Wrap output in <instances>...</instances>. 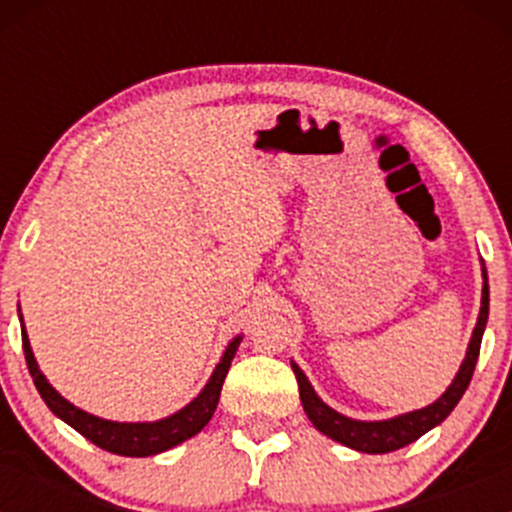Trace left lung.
<instances>
[{"label": "left lung", "instance_id": "left-lung-1", "mask_svg": "<svg viewBox=\"0 0 512 512\" xmlns=\"http://www.w3.org/2000/svg\"><path fill=\"white\" fill-rule=\"evenodd\" d=\"M480 265H483V262H480ZM480 270H483V294H480L478 322L471 334V342H468L466 359H463L458 374L453 376L451 386H448L433 404L423 406V409L409 411V414L384 418V421H359V418H349L339 414V411H334L332 406L324 404L317 396V391H314V386L309 384L307 376H304V371L292 361V371L294 376H297L299 384V399H302L304 414L309 416L314 428L322 431L324 436L332 438V441L342 443V446L347 448H354V451L359 453H391L418 441L423 433H428L431 428H436L438 423L446 421L448 414H451V411L456 409L458 401H461V396L466 394L468 384H471L473 369H476V361L480 354V339H483L485 324H488V272H485V265L480 267Z\"/></svg>", "mask_w": 512, "mask_h": 512}]
</instances>
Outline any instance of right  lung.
<instances>
[{"label": "right lung", "mask_w": 512, "mask_h": 512, "mask_svg": "<svg viewBox=\"0 0 512 512\" xmlns=\"http://www.w3.org/2000/svg\"><path fill=\"white\" fill-rule=\"evenodd\" d=\"M19 322H22V344L24 356H27L29 374H32L36 391H39L44 404L51 409V414L59 416L64 423H69L71 428H76L81 436L89 438L91 443H96L103 451L131 458H146L156 456V453L170 451L173 446L188 441V438H193L195 433H200L208 426L215 409H218L220 391H223V381L227 376V369H230L232 364V356H235L237 347H240L242 342V334H237V337L227 344L223 356H220V361L215 364L213 374H210L208 384L203 386V391H200L190 404H185L183 409L175 411V414L158 418V421H108V418L89 414V411L79 409V406H74L71 401H66L64 396L46 381V376L41 374L39 364H36L34 359L22 314H19Z\"/></svg>", "instance_id": "right-lung-1"}]
</instances>
